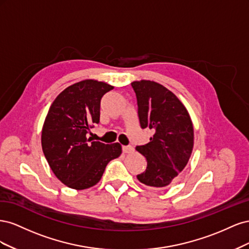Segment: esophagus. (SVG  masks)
Segmentation results:
<instances>
[{"instance_id": "34e87169", "label": "esophagus", "mask_w": 249, "mask_h": 249, "mask_svg": "<svg viewBox=\"0 0 249 249\" xmlns=\"http://www.w3.org/2000/svg\"><path fill=\"white\" fill-rule=\"evenodd\" d=\"M123 152L124 154H130V153H133L134 152V147L129 145V146H123Z\"/></svg>"}]
</instances>
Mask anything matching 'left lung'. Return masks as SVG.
<instances>
[{"label":"left lung","mask_w":249,"mask_h":249,"mask_svg":"<svg viewBox=\"0 0 249 249\" xmlns=\"http://www.w3.org/2000/svg\"><path fill=\"white\" fill-rule=\"evenodd\" d=\"M137 97L142 129L155 134L136 150L145 157L146 170L137 176L139 182L155 189L175 183L189 161L193 144V124L186 107L175 93L159 83L148 80L131 83Z\"/></svg>","instance_id":"left-lung-1"}]
</instances>
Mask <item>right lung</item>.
Masks as SVG:
<instances>
[{
    "label": "right lung",
    "mask_w": 249,
    "mask_h": 249,
    "mask_svg": "<svg viewBox=\"0 0 249 249\" xmlns=\"http://www.w3.org/2000/svg\"><path fill=\"white\" fill-rule=\"evenodd\" d=\"M113 86L83 80L65 88L51 105L41 132L44 157L57 178L84 190L100 182L108 163L122 154L118 142L91 141L87 134L100 123L101 99Z\"/></svg>",
    "instance_id": "add662e5"
}]
</instances>
